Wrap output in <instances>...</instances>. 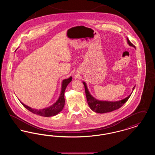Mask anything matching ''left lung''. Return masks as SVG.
Segmentation results:
<instances>
[{
    "instance_id": "8db88e82",
    "label": "left lung",
    "mask_w": 155,
    "mask_h": 155,
    "mask_svg": "<svg viewBox=\"0 0 155 155\" xmlns=\"http://www.w3.org/2000/svg\"><path fill=\"white\" fill-rule=\"evenodd\" d=\"M127 43L131 46H133L135 48V46L130 41L128 38H127ZM85 87V94L87 97V102L89 106L90 107L92 110L94 111L97 113H105L111 112L112 111L115 110L121 107L124 103L128 100L130 97L132 93L125 99L116 101V102H110V101H99L95 99L94 97L92 96L89 92L88 89L87 88V84L85 82H82ZM135 86L133 87V90L135 88Z\"/></svg>"
}]
</instances>
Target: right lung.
Returning <instances> with one entry per match:
<instances>
[{"label": "right lung", "instance_id": "add662e5", "mask_svg": "<svg viewBox=\"0 0 155 155\" xmlns=\"http://www.w3.org/2000/svg\"><path fill=\"white\" fill-rule=\"evenodd\" d=\"M71 81H72L71 77H69L67 79L63 80V81H62V84H61V92H60L59 99L55 103L53 104L52 106H50L48 107L38 110L35 109H32L29 106L24 104L20 101L27 109H28L31 112H32L34 114H36L37 115H39V116H44V117H51V116H56L62 110L64 107V106L65 104L64 92H65L67 86Z\"/></svg>", "mask_w": 155, "mask_h": 155}]
</instances>
